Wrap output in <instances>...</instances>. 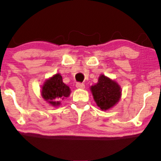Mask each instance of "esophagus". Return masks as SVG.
Here are the masks:
<instances>
[{
	"mask_svg": "<svg viewBox=\"0 0 161 161\" xmlns=\"http://www.w3.org/2000/svg\"><path fill=\"white\" fill-rule=\"evenodd\" d=\"M76 87H77V89H84V88H85V85H84V84H81V83H77Z\"/></svg>",
	"mask_w": 161,
	"mask_h": 161,
	"instance_id": "obj_1",
	"label": "esophagus"
}]
</instances>
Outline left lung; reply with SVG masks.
I'll return each instance as SVG.
<instances>
[{"mask_svg":"<svg viewBox=\"0 0 161 161\" xmlns=\"http://www.w3.org/2000/svg\"><path fill=\"white\" fill-rule=\"evenodd\" d=\"M91 91L97 107L102 110H110L120 100L122 90L115 80L103 74L98 77L96 84L91 87Z\"/></svg>","mask_w":161,"mask_h":161,"instance_id":"1","label":"left lung"}]
</instances>
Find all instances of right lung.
Here are the masks:
<instances>
[{"instance_id":"right-lung-1","label":"right lung","mask_w":161,"mask_h":161,"mask_svg":"<svg viewBox=\"0 0 161 161\" xmlns=\"http://www.w3.org/2000/svg\"><path fill=\"white\" fill-rule=\"evenodd\" d=\"M70 88L62 80V76L56 74L44 81L41 87V96L53 107H58L61 101L70 96Z\"/></svg>"}]
</instances>
